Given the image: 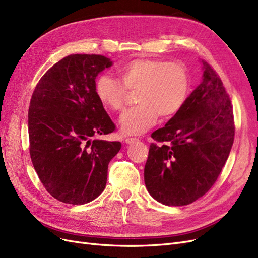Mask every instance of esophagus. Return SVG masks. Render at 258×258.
<instances>
[{
	"label": "esophagus",
	"mask_w": 258,
	"mask_h": 258,
	"mask_svg": "<svg viewBox=\"0 0 258 258\" xmlns=\"http://www.w3.org/2000/svg\"><path fill=\"white\" fill-rule=\"evenodd\" d=\"M137 141H139V139H138V138H132V137H128V138L124 139V142H126L127 144L135 143V142H137Z\"/></svg>",
	"instance_id": "34e87169"
}]
</instances>
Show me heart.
<instances>
[{"label":"heart","instance_id":"obj_1","mask_svg":"<svg viewBox=\"0 0 258 258\" xmlns=\"http://www.w3.org/2000/svg\"><path fill=\"white\" fill-rule=\"evenodd\" d=\"M119 79L99 75L95 93L107 110L121 112L126 105L128 91H137V106L130 108L120 119L126 135H140L157 120L173 117L183 107L190 89L187 68L178 62L155 58H137L118 70Z\"/></svg>","mask_w":258,"mask_h":258}]
</instances>
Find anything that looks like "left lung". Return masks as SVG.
Segmentation results:
<instances>
[{"mask_svg":"<svg viewBox=\"0 0 258 258\" xmlns=\"http://www.w3.org/2000/svg\"><path fill=\"white\" fill-rule=\"evenodd\" d=\"M201 84L165 127L152 134L144 168L151 196L166 206L196 201L214 185L235 139L230 98L207 62Z\"/></svg>","mask_w":258,"mask_h":258,"instance_id":"left-lung-1","label":"left lung"}]
</instances>
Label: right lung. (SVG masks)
I'll return each mask as SVG.
<instances>
[{"instance_id":"obj_1","label":"right lung","mask_w":258,"mask_h":258,"mask_svg":"<svg viewBox=\"0 0 258 258\" xmlns=\"http://www.w3.org/2000/svg\"><path fill=\"white\" fill-rule=\"evenodd\" d=\"M112 61L101 54H70L35 86L28 113L31 160L53 198L85 205L105 188L118 141L91 140L116 130L95 93L97 75Z\"/></svg>"}]
</instances>
